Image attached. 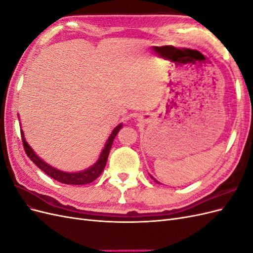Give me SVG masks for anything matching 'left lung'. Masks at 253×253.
Returning a JSON list of instances; mask_svg holds the SVG:
<instances>
[{"instance_id": "1", "label": "left lung", "mask_w": 253, "mask_h": 253, "mask_svg": "<svg viewBox=\"0 0 253 253\" xmlns=\"http://www.w3.org/2000/svg\"><path fill=\"white\" fill-rule=\"evenodd\" d=\"M150 176H151V178H152L153 180H154V181H156V182H158V181H157V180H156V179H155L154 177H153V176H152V175H150ZM158 183H160V182H158Z\"/></svg>"}]
</instances>
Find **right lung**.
I'll use <instances>...</instances> for the list:
<instances>
[{"label":"right lung","instance_id":"obj_1","mask_svg":"<svg viewBox=\"0 0 253 253\" xmlns=\"http://www.w3.org/2000/svg\"><path fill=\"white\" fill-rule=\"evenodd\" d=\"M121 127H122V124L118 125L113 129L112 134L110 135L108 141H106V143L104 145V149L101 151L100 156H99L98 160L93 166L87 168V169L84 171L74 172V173L58 170V169H56V168H53V167L49 166L48 164L45 163L44 160L38 156L34 152V150L30 148V145L25 140L24 133H23L22 129H21V135H22L23 147H24V150L26 152L27 156L32 159V162L38 168H39V169H41L45 174H47L53 179H56L62 183H65V185H86V183L94 181L102 173L104 167L106 165V162H108V157L110 154L113 141L115 139V137H116V135L118 134V132L121 129Z\"/></svg>","mask_w":253,"mask_h":253}]
</instances>
